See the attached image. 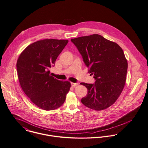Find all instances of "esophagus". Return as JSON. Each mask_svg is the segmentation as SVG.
<instances>
[{
	"instance_id": "esophagus-1",
	"label": "esophagus",
	"mask_w": 148,
	"mask_h": 148,
	"mask_svg": "<svg viewBox=\"0 0 148 148\" xmlns=\"http://www.w3.org/2000/svg\"><path fill=\"white\" fill-rule=\"evenodd\" d=\"M79 85L78 83H74V82H71V85L73 87H75L76 86H77Z\"/></svg>"
}]
</instances>
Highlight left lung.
<instances>
[{"label": "left lung", "mask_w": 148, "mask_h": 148, "mask_svg": "<svg viewBox=\"0 0 148 148\" xmlns=\"http://www.w3.org/2000/svg\"><path fill=\"white\" fill-rule=\"evenodd\" d=\"M71 40L96 80L94 84L81 83L88 89L86 96L81 100L82 103L96 111L108 108L121 95L126 81L128 63L122 49L96 34Z\"/></svg>", "instance_id": "left-lung-1"}]
</instances>
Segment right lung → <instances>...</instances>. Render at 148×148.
<instances>
[{
  "mask_svg": "<svg viewBox=\"0 0 148 148\" xmlns=\"http://www.w3.org/2000/svg\"><path fill=\"white\" fill-rule=\"evenodd\" d=\"M66 40L46 39L35 42L23 51L17 64L18 80L23 92L41 109L60 107L71 88V82L51 76L50 68L67 45Z\"/></svg>",
  "mask_w": 148,
  "mask_h": 148,
  "instance_id": "add662e5",
  "label": "right lung"
}]
</instances>
